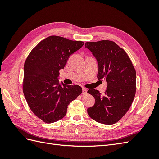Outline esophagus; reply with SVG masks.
<instances>
[{
    "instance_id": "34e87169",
    "label": "esophagus",
    "mask_w": 159,
    "mask_h": 159,
    "mask_svg": "<svg viewBox=\"0 0 159 159\" xmlns=\"http://www.w3.org/2000/svg\"><path fill=\"white\" fill-rule=\"evenodd\" d=\"M88 93V91L85 88H82V94L83 95H86Z\"/></svg>"
}]
</instances>
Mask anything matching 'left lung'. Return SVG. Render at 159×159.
<instances>
[{
	"mask_svg": "<svg viewBox=\"0 0 159 159\" xmlns=\"http://www.w3.org/2000/svg\"><path fill=\"white\" fill-rule=\"evenodd\" d=\"M85 47L98 61V79H104L107 84L103 94L97 89L88 90L95 102L88 109V113L98 123L114 124L125 115L133 102L136 93L135 69L125 51L113 41L87 42Z\"/></svg>",
	"mask_w": 159,
	"mask_h": 159,
	"instance_id": "obj_1",
	"label": "left lung"
}]
</instances>
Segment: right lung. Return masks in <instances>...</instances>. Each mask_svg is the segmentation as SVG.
I'll list each match as a JSON object with an SVG mask.
<instances>
[{"mask_svg": "<svg viewBox=\"0 0 159 159\" xmlns=\"http://www.w3.org/2000/svg\"><path fill=\"white\" fill-rule=\"evenodd\" d=\"M84 42L50 36L38 43L24 66L23 92L28 106L46 123L63 118L68 105L82 92L80 85L59 83V71Z\"/></svg>", "mask_w": 159, "mask_h": 159, "instance_id": "add662e5", "label": "right lung"}]
</instances>
